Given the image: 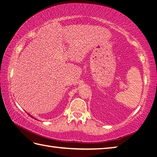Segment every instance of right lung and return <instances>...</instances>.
<instances>
[{"label": "right lung", "mask_w": 157, "mask_h": 157, "mask_svg": "<svg viewBox=\"0 0 157 157\" xmlns=\"http://www.w3.org/2000/svg\"><path fill=\"white\" fill-rule=\"evenodd\" d=\"M28 115H29V116H31V118H33V116H31V115H30V114H28Z\"/></svg>", "instance_id": "add662e5"}]
</instances>
